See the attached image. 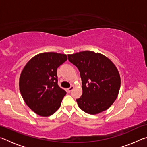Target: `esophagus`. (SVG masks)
I'll return each mask as SVG.
<instances>
[{"instance_id": "34e87169", "label": "esophagus", "mask_w": 147, "mask_h": 147, "mask_svg": "<svg viewBox=\"0 0 147 147\" xmlns=\"http://www.w3.org/2000/svg\"><path fill=\"white\" fill-rule=\"evenodd\" d=\"M74 88V86H71L70 87V88L67 89V91L69 92V93H70V92H71L73 90Z\"/></svg>"}]
</instances>
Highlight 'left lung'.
<instances>
[{"label": "left lung", "mask_w": 147, "mask_h": 147, "mask_svg": "<svg viewBox=\"0 0 147 147\" xmlns=\"http://www.w3.org/2000/svg\"><path fill=\"white\" fill-rule=\"evenodd\" d=\"M68 59L80 71L82 94L76 99L79 108L95 115L108 109L117 97L120 74L108 58L93 51L69 54Z\"/></svg>", "instance_id": "8db88e82"}]
</instances>
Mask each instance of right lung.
Instances as JSON below:
<instances>
[{"label": "right lung", "instance_id": "add662e5", "mask_svg": "<svg viewBox=\"0 0 147 147\" xmlns=\"http://www.w3.org/2000/svg\"><path fill=\"white\" fill-rule=\"evenodd\" d=\"M66 54L43 53L28 61L19 78V90L24 101L38 115H53L61 106L66 91L58 85L57 69L67 61Z\"/></svg>", "mask_w": 147, "mask_h": 147}]
</instances>
